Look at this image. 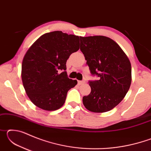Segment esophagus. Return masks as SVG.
Returning a JSON list of instances; mask_svg holds the SVG:
<instances>
[{
    "mask_svg": "<svg viewBox=\"0 0 151 151\" xmlns=\"http://www.w3.org/2000/svg\"><path fill=\"white\" fill-rule=\"evenodd\" d=\"M85 81H78V85H83V84H85Z\"/></svg>",
    "mask_w": 151,
    "mask_h": 151,
    "instance_id": "1",
    "label": "esophagus"
}]
</instances>
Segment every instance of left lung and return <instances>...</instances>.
Listing matches in <instances>:
<instances>
[{
    "label": "left lung",
    "mask_w": 151,
    "mask_h": 151,
    "mask_svg": "<svg viewBox=\"0 0 151 151\" xmlns=\"http://www.w3.org/2000/svg\"><path fill=\"white\" fill-rule=\"evenodd\" d=\"M81 50L91 74L99 80L88 82L91 93L83 98L88 111L104 112L121 103L131 84V65L119 45L104 36L80 37Z\"/></svg>",
    "instance_id": "8db88e82"
}]
</instances>
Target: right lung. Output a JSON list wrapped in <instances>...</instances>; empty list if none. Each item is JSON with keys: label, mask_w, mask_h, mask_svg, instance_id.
I'll use <instances>...</instances> for the list:
<instances>
[{"label": "right lung", "mask_w": 151, "mask_h": 151, "mask_svg": "<svg viewBox=\"0 0 151 151\" xmlns=\"http://www.w3.org/2000/svg\"><path fill=\"white\" fill-rule=\"evenodd\" d=\"M79 42L78 36L58 30L42 35L27 50L22 63V81L36 106L55 111L65 103L68 91L77 84L68 77L66 60L79 49Z\"/></svg>", "instance_id": "1"}]
</instances>
